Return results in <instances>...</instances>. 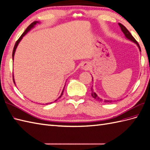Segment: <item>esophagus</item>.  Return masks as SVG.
<instances>
[{
	"instance_id": "esophagus-1",
	"label": "esophagus",
	"mask_w": 150,
	"mask_h": 150,
	"mask_svg": "<svg viewBox=\"0 0 150 150\" xmlns=\"http://www.w3.org/2000/svg\"><path fill=\"white\" fill-rule=\"evenodd\" d=\"M81 68L83 69H84V70H88V69L90 68V64L88 63V62H83L81 66Z\"/></svg>"
}]
</instances>
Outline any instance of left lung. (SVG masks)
Masks as SVG:
<instances>
[{
	"instance_id": "8db88e82",
	"label": "left lung",
	"mask_w": 150,
	"mask_h": 150,
	"mask_svg": "<svg viewBox=\"0 0 150 150\" xmlns=\"http://www.w3.org/2000/svg\"><path fill=\"white\" fill-rule=\"evenodd\" d=\"M118 25H119V26H120V28H121V30H122V32H123V34H125V38H126L127 39H128V40H130V41H132V42H134V43L136 44L138 48H139V51L141 52V47H140V46H139V43H137V41L135 40V38H134L133 36H132V35L130 34V33L129 32V31L128 30V29H127V28L125 27L123 25H122V24L120 23H118ZM92 78H93V77H92ZM92 87H93V86H92ZM91 96H93V98H94L95 99L98 100V101H100V102H106V103H111V102H112V100H103V99L99 98V96H98V95H96V93L94 92V90H93V88H91Z\"/></svg>"
}]
</instances>
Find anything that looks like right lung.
I'll list each match as a JSON object with an SVG mask.
<instances>
[{"label":"right lung","mask_w":150,"mask_h":150,"mask_svg":"<svg viewBox=\"0 0 150 150\" xmlns=\"http://www.w3.org/2000/svg\"><path fill=\"white\" fill-rule=\"evenodd\" d=\"M37 23H40V22H38V21H34V22H33L32 23L30 24V25H29V26L27 27V28L26 29V30L24 31L23 32V33L22 34V35H21V36L19 38V39L16 41V43H15V47H14V48H13V54H12V57H13V61L14 60V56H15V51H16V48H17V47H18V44H19V43L21 41V40H22V38H23V37L25 35V34L29 32V31H30L31 29H33V28L35 27V25H36ZM14 77V76H13ZM13 82H14V83H15V79H14V78H13ZM64 88H63V89H62V93H61V95H60V96L59 97V98L57 99V100H55V101H54V102H56V101L59 98H61V96L62 95V93H63V91H64ZM48 103H52V102H50V103H46V105L47 104H48Z\"/></svg>","instance_id":"1"}]
</instances>
